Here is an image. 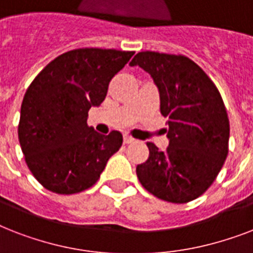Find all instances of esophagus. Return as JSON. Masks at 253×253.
<instances>
[{
    "instance_id": "34e87169",
    "label": "esophagus",
    "mask_w": 253,
    "mask_h": 253,
    "mask_svg": "<svg viewBox=\"0 0 253 253\" xmlns=\"http://www.w3.org/2000/svg\"><path fill=\"white\" fill-rule=\"evenodd\" d=\"M134 140H135V139L132 138V136H130L128 134L123 135V143H125V144H130V143H134Z\"/></svg>"
}]
</instances>
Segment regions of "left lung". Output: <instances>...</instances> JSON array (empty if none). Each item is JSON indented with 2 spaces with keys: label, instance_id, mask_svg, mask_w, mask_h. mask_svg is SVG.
Segmentation results:
<instances>
[{
  "label": "left lung",
  "instance_id": "1",
  "mask_svg": "<svg viewBox=\"0 0 253 253\" xmlns=\"http://www.w3.org/2000/svg\"><path fill=\"white\" fill-rule=\"evenodd\" d=\"M154 79L160 111L168 118L169 146L148 142L150 156L136 167L143 188L160 200L186 204L202 196L228 154L230 122L219 90L189 57L143 51L130 63Z\"/></svg>",
  "mask_w": 253,
  "mask_h": 253
}]
</instances>
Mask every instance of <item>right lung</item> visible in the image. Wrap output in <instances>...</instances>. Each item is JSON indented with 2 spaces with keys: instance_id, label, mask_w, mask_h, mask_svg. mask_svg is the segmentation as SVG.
<instances>
[{
  "instance_id": "obj_1",
  "label": "right lung",
  "mask_w": 253,
  "mask_h": 253,
  "mask_svg": "<svg viewBox=\"0 0 253 253\" xmlns=\"http://www.w3.org/2000/svg\"><path fill=\"white\" fill-rule=\"evenodd\" d=\"M134 53L72 49L45 65L27 87L18 139L26 164L45 189L57 194L89 189L121 148L122 134L94 131L87 111L102 103L111 79Z\"/></svg>"
}]
</instances>
